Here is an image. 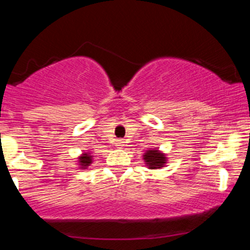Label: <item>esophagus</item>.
<instances>
[{
	"label": "esophagus",
	"instance_id": "1",
	"mask_svg": "<svg viewBox=\"0 0 250 250\" xmlns=\"http://www.w3.org/2000/svg\"><path fill=\"white\" fill-rule=\"evenodd\" d=\"M118 145H119V146H123V142H122V141H120V142L118 143Z\"/></svg>",
	"mask_w": 250,
	"mask_h": 250
}]
</instances>
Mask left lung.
<instances>
[{
  "mask_svg": "<svg viewBox=\"0 0 250 250\" xmlns=\"http://www.w3.org/2000/svg\"><path fill=\"white\" fill-rule=\"evenodd\" d=\"M146 160V164L148 165V167L150 169H158V167H164V164L167 162V158H165L164 154L158 152L157 149H152V150H148L147 153H145L143 155Z\"/></svg>",
  "mask_w": 250,
  "mask_h": 250,
  "instance_id": "left-lung-1",
  "label": "left lung"
}]
</instances>
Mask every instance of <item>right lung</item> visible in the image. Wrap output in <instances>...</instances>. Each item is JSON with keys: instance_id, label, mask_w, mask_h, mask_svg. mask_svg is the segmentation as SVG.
Listing matches in <instances>:
<instances>
[{"instance_id": "1", "label": "right lung", "mask_w": 250, "mask_h": 250, "mask_svg": "<svg viewBox=\"0 0 250 250\" xmlns=\"http://www.w3.org/2000/svg\"><path fill=\"white\" fill-rule=\"evenodd\" d=\"M80 163L83 165V167H88L91 164V157L85 153V154H83V157H80Z\"/></svg>"}]
</instances>
